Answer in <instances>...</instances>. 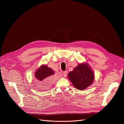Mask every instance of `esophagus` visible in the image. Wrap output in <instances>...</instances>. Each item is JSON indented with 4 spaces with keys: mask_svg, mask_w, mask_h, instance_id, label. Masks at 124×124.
Segmentation results:
<instances>
[{
    "mask_svg": "<svg viewBox=\"0 0 124 124\" xmlns=\"http://www.w3.org/2000/svg\"><path fill=\"white\" fill-rule=\"evenodd\" d=\"M63 76H64V77H66V76H67V74H68V72L66 71H64L63 72Z\"/></svg>",
    "mask_w": 124,
    "mask_h": 124,
    "instance_id": "obj_1",
    "label": "esophagus"
}]
</instances>
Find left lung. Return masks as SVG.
<instances>
[{"label": "left lung", "mask_w": 124, "mask_h": 124, "mask_svg": "<svg viewBox=\"0 0 124 124\" xmlns=\"http://www.w3.org/2000/svg\"><path fill=\"white\" fill-rule=\"evenodd\" d=\"M68 78L74 86L79 90H83L92 84L94 75L88 64H78L68 74Z\"/></svg>", "instance_id": "left-lung-1"}]
</instances>
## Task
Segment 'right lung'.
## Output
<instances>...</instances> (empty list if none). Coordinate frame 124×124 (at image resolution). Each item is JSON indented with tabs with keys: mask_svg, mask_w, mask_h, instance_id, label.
<instances>
[{
	"mask_svg": "<svg viewBox=\"0 0 124 124\" xmlns=\"http://www.w3.org/2000/svg\"><path fill=\"white\" fill-rule=\"evenodd\" d=\"M53 74L54 71L46 65H42L38 69L35 73V77L38 80L37 85L40 89L46 90L50 87L52 82L51 77Z\"/></svg>",
	"mask_w": 124,
	"mask_h": 124,
	"instance_id": "obj_1",
	"label": "right lung"
}]
</instances>
